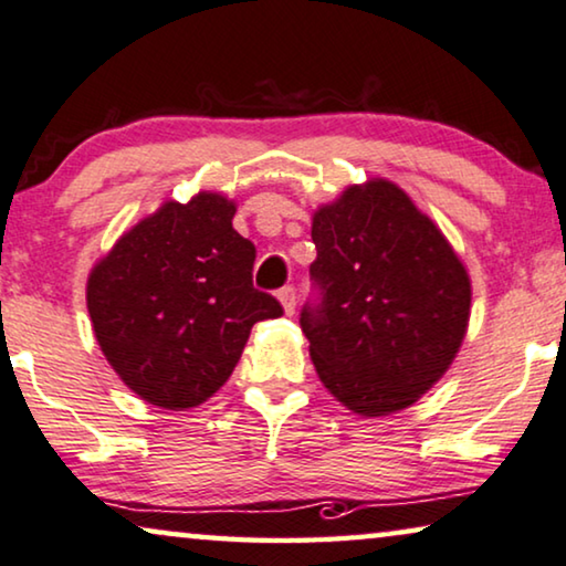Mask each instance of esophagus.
<instances>
[{"label":"esophagus","instance_id":"34e87169","mask_svg":"<svg viewBox=\"0 0 566 566\" xmlns=\"http://www.w3.org/2000/svg\"><path fill=\"white\" fill-rule=\"evenodd\" d=\"M276 297H280L284 313L292 315L294 305H297V292H294V286H282V290L276 292Z\"/></svg>","mask_w":566,"mask_h":566}]
</instances>
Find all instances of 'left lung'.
<instances>
[{
  "mask_svg": "<svg viewBox=\"0 0 566 566\" xmlns=\"http://www.w3.org/2000/svg\"><path fill=\"white\" fill-rule=\"evenodd\" d=\"M317 302L302 307L325 389L366 418L410 408L467 336L472 284L439 226L387 179L313 214Z\"/></svg>",
  "mask_w": 566,
  "mask_h": 566,
  "instance_id": "8db88e82",
  "label": "left lung"
}]
</instances>
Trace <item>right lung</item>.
Segmentation results:
<instances>
[{
    "label": "right lung",
    "instance_id": "right-lung-1",
    "mask_svg": "<svg viewBox=\"0 0 566 566\" xmlns=\"http://www.w3.org/2000/svg\"><path fill=\"white\" fill-rule=\"evenodd\" d=\"M233 214L235 202L218 192L169 200L94 264V336L140 400L197 408L233 374L253 323L282 315L272 294L253 290L256 249Z\"/></svg>",
    "mask_w": 566,
    "mask_h": 566
}]
</instances>
